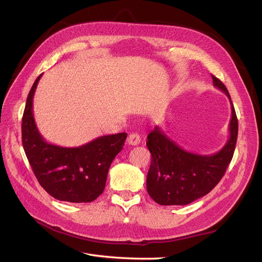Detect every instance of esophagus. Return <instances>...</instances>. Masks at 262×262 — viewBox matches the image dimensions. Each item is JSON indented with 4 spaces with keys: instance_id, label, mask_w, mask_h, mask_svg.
<instances>
[{
    "instance_id": "esophagus-1",
    "label": "esophagus",
    "mask_w": 262,
    "mask_h": 262,
    "mask_svg": "<svg viewBox=\"0 0 262 262\" xmlns=\"http://www.w3.org/2000/svg\"><path fill=\"white\" fill-rule=\"evenodd\" d=\"M126 141H128V143L130 145H138L141 142V138L138 133H131V134H129L128 140Z\"/></svg>"
}]
</instances>
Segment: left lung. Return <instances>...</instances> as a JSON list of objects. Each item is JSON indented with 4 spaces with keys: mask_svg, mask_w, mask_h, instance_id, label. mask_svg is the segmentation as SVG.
<instances>
[{
    "mask_svg": "<svg viewBox=\"0 0 262 262\" xmlns=\"http://www.w3.org/2000/svg\"><path fill=\"white\" fill-rule=\"evenodd\" d=\"M213 85L231 101L232 118L226 144L213 155H199L181 148L155 126L146 145L152 161L146 177L149 196L161 205H186L208 194L224 176L231 163L238 134V121L225 85L212 75Z\"/></svg>",
    "mask_w": 262,
    "mask_h": 262,
    "instance_id": "1",
    "label": "left lung"
}]
</instances>
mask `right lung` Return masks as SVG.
<instances>
[{"label":"right lung","mask_w":262,"mask_h":262,"mask_svg":"<svg viewBox=\"0 0 262 262\" xmlns=\"http://www.w3.org/2000/svg\"><path fill=\"white\" fill-rule=\"evenodd\" d=\"M41 75L31 87L24 110V150L39 184L54 199L92 202L104 191L109 167L122 149L126 133L99 137L77 147L48 143L39 133L33 113L34 95Z\"/></svg>","instance_id":"1"}]
</instances>
